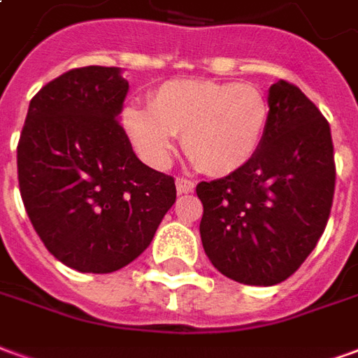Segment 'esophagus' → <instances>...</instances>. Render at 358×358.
Returning <instances> with one entry per match:
<instances>
[{
	"instance_id": "esophagus-1",
	"label": "esophagus",
	"mask_w": 358,
	"mask_h": 358,
	"mask_svg": "<svg viewBox=\"0 0 358 358\" xmlns=\"http://www.w3.org/2000/svg\"><path fill=\"white\" fill-rule=\"evenodd\" d=\"M195 189V184L192 180H186V178H176V192L180 195L182 194H192Z\"/></svg>"
}]
</instances>
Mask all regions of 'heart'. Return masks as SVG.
<instances>
[{
	"label": "heart",
	"instance_id": "heart-1",
	"mask_svg": "<svg viewBox=\"0 0 358 358\" xmlns=\"http://www.w3.org/2000/svg\"><path fill=\"white\" fill-rule=\"evenodd\" d=\"M270 105L249 84L169 80L151 95L149 109L126 105L120 122L148 163L171 161L176 134L186 155L210 176H226L253 161L263 145Z\"/></svg>",
	"mask_w": 358,
	"mask_h": 358
}]
</instances>
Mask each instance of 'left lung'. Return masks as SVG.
<instances>
[{
  "instance_id": "8db88e82",
  "label": "left lung",
  "mask_w": 358,
  "mask_h": 358,
  "mask_svg": "<svg viewBox=\"0 0 358 358\" xmlns=\"http://www.w3.org/2000/svg\"><path fill=\"white\" fill-rule=\"evenodd\" d=\"M268 105L253 161L195 187L205 253L220 274L248 285H276L299 268L326 228L336 187L330 124L315 103L278 80Z\"/></svg>"
}]
</instances>
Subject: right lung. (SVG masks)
<instances>
[{"label":"right lung","mask_w":358,"mask_h":358,"mask_svg":"<svg viewBox=\"0 0 358 358\" xmlns=\"http://www.w3.org/2000/svg\"><path fill=\"white\" fill-rule=\"evenodd\" d=\"M118 66H82L32 97L17 148L20 197L51 255L107 274L149 248L176 201L174 178L136 157L118 122Z\"/></svg>","instance_id":"add662e5"}]
</instances>
